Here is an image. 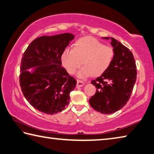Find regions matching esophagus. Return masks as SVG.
Wrapping results in <instances>:
<instances>
[{
  "instance_id": "obj_1",
  "label": "esophagus",
  "mask_w": 154,
  "mask_h": 154,
  "mask_svg": "<svg viewBox=\"0 0 154 154\" xmlns=\"http://www.w3.org/2000/svg\"><path fill=\"white\" fill-rule=\"evenodd\" d=\"M84 85V82H83L82 80L77 79V88H80V87H82Z\"/></svg>"
}]
</instances>
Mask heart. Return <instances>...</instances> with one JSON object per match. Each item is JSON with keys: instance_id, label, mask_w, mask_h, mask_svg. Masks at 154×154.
I'll return each instance as SVG.
<instances>
[{"instance_id": "b5f03b06", "label": "heart", "mask_w": 154, "mask_h": 154, "mask_svg": "<svg viewBox=\"0 0 154 154\" xmlns=\"http://www.w3.org/2000/svg\"><path fill=\"white\" fill-rule=\"evenodd\" d=\"M114 56L115 51L112 46L104 45L94 38L84 37L75 42L72 50H64L61 60L70 74H74L83 61L85 66L79 71V77L99 76L110 67Z\"/></svg>"}]
</instances>
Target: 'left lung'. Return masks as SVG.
I'll use <instances>...</instances> for the list:
<instances>
[{
	"label": "left lung",
	"mask_w": 154,
	"mask_h": 154,
	"mask_svg": "<svg viewBox=\"0 0 154 154\" xmlns=\"http://www.w3.org/2000/svg\"><path fill=\"white\" fill-rule=\"evenodd\" d=\"M111 40L115 51L113 63L104 73L91 82L96 88V92L89 100V104L102 114L114 113L125 106L137 79L133 53L116 39L111 38Z\"/></svg>",
	"instance_id": "8db88e82"
}]
</instances>
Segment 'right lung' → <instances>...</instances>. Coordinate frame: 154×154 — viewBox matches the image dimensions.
Wrapping results in <instances>:
<instances>
[{"instance_id":"add662e5","label":"right lung","mask_w":154,"mask_h":154,"mask_svg":"<svg viewBox=\"0 0 154 154\" xmlns=\"http://www.w3.org/2000/svg\"><path fill=\"white\" fill-rule=\"evenodd\" d=\"M74 39L71 33L44 35L33 40L21 59L19 83L23 96L33 108L53 114L68 106L77 81L62 66L61 56ZM36 67L30 73L26 70Z\"/></svg>"}]
</instances>
